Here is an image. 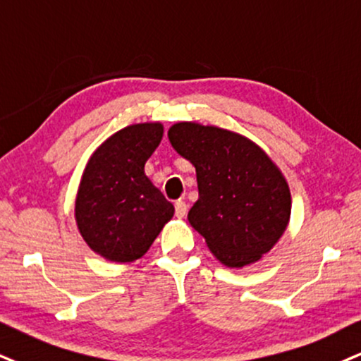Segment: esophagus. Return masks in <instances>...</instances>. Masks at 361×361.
Instances as JSON below:
<instances>
[{"instance_id": "34e87169", "label": "esophagus", "mask_w": 361, "mask_h": 361, "mask_svg": "<svg viewBox=\"0 0 361 361\" xmlns=\"http://www.w3.org/2000/svg\"><path fill=\"white\" fill-rule=\"evenodd\" d=\"M185 214H188V204L184 201H177L176 202V216L179 217V219H184Z\"/></svg>"}]
</instances>
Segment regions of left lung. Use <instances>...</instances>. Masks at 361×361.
<instances>
[{"label": "left lung", "instance_id": "left-lung-1", "mask_svg": "<svg viewBox=\"0 0 361 361\" xmlns=\"http://www.w3.org/2000/svg\"><path fill=\"white\" fill-rule=\"evenodd\" d=\"M167 135L176 152L195 167L199 199L189 211L190 226L228 268L259 261L291 216L281 171L259 145L226 128L179 122Z\"/></svg>", "mask_w": 361, "mask_h": 361}]
</instances>
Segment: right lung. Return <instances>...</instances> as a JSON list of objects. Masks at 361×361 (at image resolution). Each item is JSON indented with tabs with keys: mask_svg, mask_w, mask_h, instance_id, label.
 <instances>
[{
	"mask_svg": "<svg viewBox=\"0 0 361 361\" xmlns=\"http://www.w3.org/2000/svg\"><path fill=\"white\" fill-rule=\"evenodd\" d=\"M162 135L160 122L122 128L92 154L83 171L75 219L92 251L106 261L139 259L172 219L173 206L144 172Z\"/></svg>",
	"mask_w": 361,
	"mask_h": 361,
	"instance_id": "add662e5",
	"label": "right lung"
}]
</instances>
